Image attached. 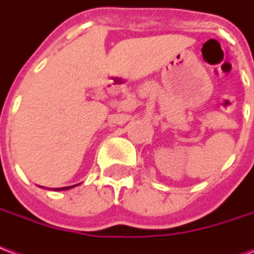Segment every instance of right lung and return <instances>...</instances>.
Returning <instances> with one entry per match:
<instances>
[{
    "label": "right lung",
    "mask_w": 254,
    "mask_h": 254,
    "mask_svg": "<svg viewBox=\"0 0 254 254\" xmlns=\"http://www.w3.org/2000/svg\"><path fill=\"white\" fill-rule=\"evenodd\" d=\"M67 188H70V187H64V190H67Z\"/></svg>",
    "instance_id": "1"
}]
</instances>
